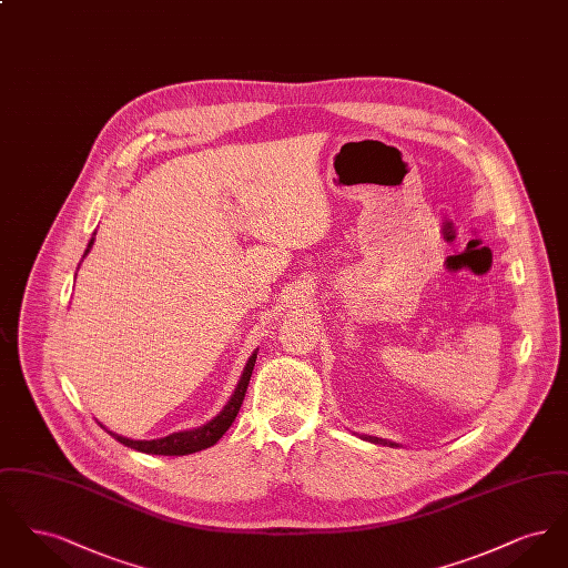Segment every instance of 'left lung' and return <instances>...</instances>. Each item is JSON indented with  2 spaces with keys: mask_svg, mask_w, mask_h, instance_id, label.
Returning a JSON list of instances; mask_svg holds the SVG:
<instances>
[{
  "mask_svg": "<svg viewBox=\"0 0 568 568\" xmlns=\"http://www.w3.org/2000/svg\"><path fill=\"white\" fill-rule=\"evenodd\" d=\"M366 440H371V443H377V445H389V447H394L396 443H389V440H383V438H377V436H364Z\"/></svg>",
  "mask_w": 568,
  "mask_h": 568,
  "instance_id": "1",
  "label": "left lung"
}]
</instances>
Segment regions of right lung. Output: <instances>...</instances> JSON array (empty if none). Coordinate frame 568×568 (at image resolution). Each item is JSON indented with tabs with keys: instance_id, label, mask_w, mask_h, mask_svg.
<instances>
[{
	"instance_id": "right-lung-1",
	"label": "right lung",
	"mask_w": 568,
	"mask_h": 568,
	"mask_svg": "<svg viewBox=\"0 0 568 568\" xmlns=\"http://www.w3.org/2000/svg\"><path fill=\"white\" fill-rule=\"evenodd\" d=\"M93 241H89V246L84 251V255L89 253V248L93 246ZM82 255V257H84ZM255 357L257 352L251 353L246 366H244L243 377L239 381L232 398L227 400V405L223 406L219 410V415L213 417L209 424L195 428V430H183V433H172L162 438H153V440H132V438H125V436H119V434L110 433V436H114L119 443H123L125 447H132L135 452H142V454H153V456H187V454H195V452H202L206 447H213L216 440L227 433V428L232 426V422L236 419L241 406H243L244 394H246V387H248V381L253 375V366H255ZM102 426V424H100Z\"/></svg>"
}]
</instances>
